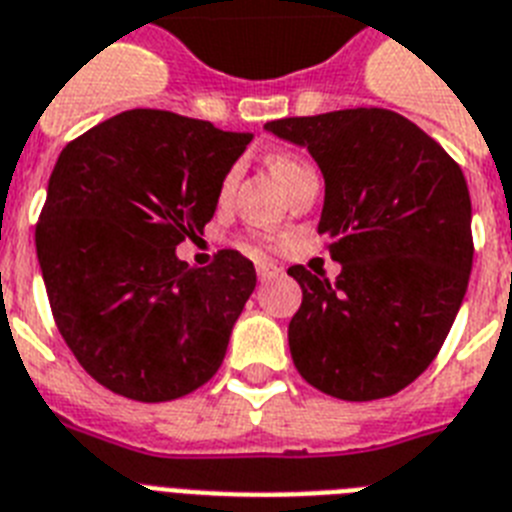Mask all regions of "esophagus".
<instances>
[{"mask_svg": "<svg viewBox=\"0 0 512 512\" xmlns=\"http://www.w3.org/2000/svg\"><path fill=\"white\" fill-rule=\"evenodd\" d=\"M278 273H281V270L273 263H257V278H260V281H270V278H276Z\"/></svg>", "mask_w": 512, "mask_h": 512, "instance_id": "esophagus-1", "label": "esophagus"}]
</instances>
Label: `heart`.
<instances>
[{"label":"heart","instance_id":"b5f03b06","mask_svg":"<svg viewBox=\"0 0 512 512\" xmlns=\"http://www.w3.org/2000/svg\"><path fill=\"white\" fill-rule=\"evenodd\" d=\"M307 168H310V165H307L302 157L289 155V152H278V155L270 157V170H273V176H276L284 186L289 184V181H292L297 173H302V170H307ZM234 176H236L234 170H228L226 176H223V181H220V197H228V194H231V189H234ZM268 244L270 242L265 239L263 234H252L247 242H244V247L263 249V247H268Z\"/></svg>","mask_w":512,"mask_h":512}]
</instances>
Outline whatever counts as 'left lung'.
<instances>
[{
  "mask_svg": "<svg viewBox=\"0 0 512 512\" xmlns=\"http://www.w3.org/2000/svg\"><path fill=\"white\" fill-rule=\"evenodd\" d=\"M310 149L326 178L318 231L342 273L292 265L302 305L294 368L336 400H384L431 365L473 265L471 194L460 165L405 115L355 107L265 123Z\"/></svg>",
  "mask_w": 512,
  "mask_h": 512,
  "instance_id": "8db88e82",
  "label": "left lung"
}]
</instances>
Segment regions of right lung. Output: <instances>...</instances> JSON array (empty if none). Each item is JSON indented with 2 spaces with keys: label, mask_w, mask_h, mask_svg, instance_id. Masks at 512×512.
I'll use <instances>...</instances> for the list:
<instances>
[{
  "label": "right lung",
  "mask_w": 512,
  "mask_h": 512,
  "mask_svg": "<svg viewBox=\"0 0 512 512\" xmlns=\"http://www.w3.org/2000/svg\"><path fill=\"white\" fill-rule=\"evenodd\" d=\"M249 141L176 112L126 110L57 157L36 255L62 339L110 392L178 400L223 363L255 265L220 249L194 268L176 247L205 231Z\"/></svg>",
  "instance_id": "right-lung-1"
}]
</instances>
